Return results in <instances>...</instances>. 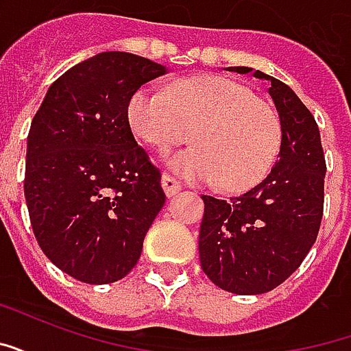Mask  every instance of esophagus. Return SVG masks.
<instances>
[{
	"label": "esophagus",
	"instance_id": "1",
	"mask_svg": "<svg viewBox=\"0 0 351 351\" xmlns=\"http://www.w3.org/2000/svg\"><path fill=\"white\" fill-rule=\"evenodd\" d=\"M161 186H163V190L167 193V197H173V195H176L178 191L182 190V184L178 182L173 175H169V173H163V176H161Z\"/></svg>",
	"mask_w": 351,
	"mask_h": 351
}]
</instances>
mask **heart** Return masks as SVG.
I'll use <instances>...</instances> for the list:
<instances>
[{"mask_svg":"<svg viewBox=\"0 0 351 351\" xmlns=\"http://www.w3.org/2000/svg\"><path fill=\"white\" fill-rule=\"evenodd\" d=\"M128 118L133 133L160 150L193 138L195 146L171 156L169 167L199 182L218 180L228 191L261 182L282 145L276 108L226 77L180 80L169 93L141 88L131 97Z\"/></svg>","mask_w":351,"mask_h":351,"instance_id":"heart-1","label":"heart"}]
</instances>
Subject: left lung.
I'll return each instance as SVG.
<instances>
[{
  "mask_svg": "<svg viewBox=\"0 0 351 351\" xmlns=\"http://www.w3.org/2000/svg\"><path fill=\"white\" fill-rule=\"evenodd\" d=\"M250 73V67H228ZM282 122L278 160L265 180L239 197L203 195L201 269L237 295L271 291L293 274L316 243L324 216L325 156L314 116L282 80L261 71Z\"/></svg>",
  "mask_w": 351,
  "mask_h": 351,
  "instance_id": "left-lung-1",
  "label": "left lung"
}]
</instances>
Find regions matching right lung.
Listing matches in <instances>:
<instances>
[{"mask_svg":"<svg viewBox=\"0 0 351 351\" xmlns=\"http://www.w3.org/2000/svg\"><path fill=\"white\" fill-rule=\"evenodd\" d=\"M165 73L148 58L101 52L65 71L32 120L24 195L34 235L80 282L123 278L165 205L160 169L128 118L133 93Z\"/></svg>","mask_w":351,"mask_h":351,"instance_id":"obj_1","label":"right lung"}]
</instances>
